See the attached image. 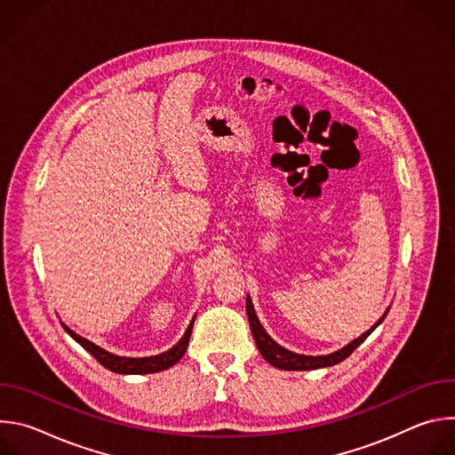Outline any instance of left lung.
I'll use <instances>...</instances> for the list:
<instances>
[{
  "mask_svg": "<svg viewBox=\"0 0 455 455\" xmlns=\"http://www.w3.org/2000/svg\"><path fill=\"white\" fill-rule=\"evenodd\" d=\"M388 309L383 313V316L374 323V326L362 333L358 339H355L353 342H349L346 347L331 353V355H323V356H306V355H297L291 353L284 347H281L268 333L267 330L261 326V322H259L255 311H253V304L250 300V297H246V315H248V322H250V330L253 335V340L257 344L259 353L263 355V358L272 363L277 369L283 371H311V369H322V367H331L335 363H340L342 360H346L378 326L381 323V320L387 316Z\"/></svg>",
  "mask_w": 455,
  "mask_h": 455,
  "instance_id": "1",
  "label": "left lung"
}]
</instances>
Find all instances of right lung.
<instances>
[{"label":"right lung","instance_id":"right-lung-1","mask_svg":"<svg viewBox=\"0 0 455 455\" xmlns=\"http://www.w3.org/2000/svg\"><path fill=\"white\" fill-rule=\"evenodd\" d=\"M192 326H194V318L190 320L188 328L185 331V335L181 337V340L172 346V349L165 351V353H160V355H155V356H144V358H129V356H116V355H111L108 351H104L102 347L95 346L93 342L79 337L76 331H72L67 323H62V328L67 330V333L77 342L81 344L100 365H104L106 369L113 371V372H118V374H151V372H160V371H165L169 369L171 365H174L187 351V346H188V340H190V333H192Z\"/></svg>","mask_w":455,"mask_h":455}]
</instances>
